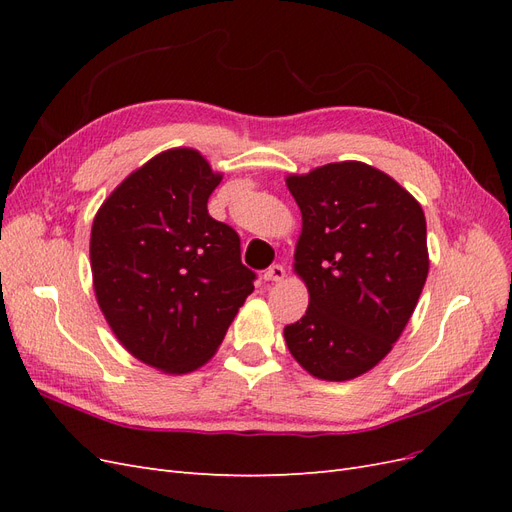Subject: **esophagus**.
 <instances>
[{"instance_id":"1","label":"esophagus","mask_w":512,"mask_h":512,"mask_svg":"<svg viewBox=\"0 0 512 512\" xmlns=\"http://www.w3.org/2000/svg\"><path fill=\"white\" fill-rule=\"evenodd\" d=\"M262 277H265V282H282L286 277V269L282 265H273L265 271V275Z\"/></svg>"}]
</instances>
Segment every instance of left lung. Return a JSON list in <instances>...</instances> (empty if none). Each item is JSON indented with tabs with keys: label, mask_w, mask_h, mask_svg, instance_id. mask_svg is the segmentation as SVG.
I'll use <instances>...</instances> for the list:
<instances>
[{
	"label": "left lung",
	"mask_w": 512,
	"mask_h": 512,
	"mask_svg": "<svg viewBox=\"0 0 512 512\" xmlns=\"http://www.w3.org/2000/svg\"><path fill=\"white\" fill-rule=\"evenodd\" d=\"M286 185L303 218L292 267L309 292L305 316L284 329L286 346L314 378H359L391 352L423 292V207L354 160L288 175Z\"/></svg>",
	"instance_id": "1"
}]
</instances>
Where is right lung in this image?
Here are the masks:
<instances>
[{"label":"right lung","mask_w":512,"mask_h":512,"mask_svg":"<svg viewBox=\"0 0 512 512\" xmlns=\"http://www.w3.org/2000/svg\"><path fill=\"white\" fill-rule=\"evenodd\" d=\"M220 181L200 151H162L117 185L91 226L108 327L134 359L166 374L203 367L254 290L239 235L207 211Z\"/></svg>","instance_id":"1"}]
</instances>
